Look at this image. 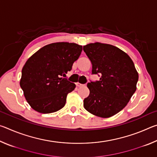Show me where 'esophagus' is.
I'll use <instances>...</instances> for the list:
<instances>
[{"label":"esophagus","instance_id":"obj_1","mask_svg":"<svg viewBox=\"0 0 157 157\" xmlns=\"http://www.w3.org/2000/svg\"><path fill=\"white\" fill-rule=\"evenodd\" d=\"M84 84H80V83H79V82H78V83H76V86H78V87H79V86H83Z\"/></svg>","mask_w":157,"mask_h":157}]
</instances>
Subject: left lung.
<instances>
[{"label":"left lung","mask_w":157,"mask_h":157,"mask_svg":"<svg viewBox=\"0 0 157 157\" xmlns=\"http://www.w3.org/2000/svg\"><path fill=\"white\" fill-rule=\"evenodd\" d=\"M83 50L91 62L92 74L100 77L87 84L90 94L84 107L95 116L109 118L129 102L136 90L139 74L129 55L112 45L96 42Z\"/></svg>","instance_id":"obj_1"}]
</instances>
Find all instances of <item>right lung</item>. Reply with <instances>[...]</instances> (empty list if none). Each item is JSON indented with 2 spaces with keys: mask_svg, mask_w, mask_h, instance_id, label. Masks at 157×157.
Instances as JSON below:
<instances>
[{
  "mask_svg": "<svg viewBox=\"0 0 157 157\" xmlns=\"http://www.w3.org/2000/svg\"><path fill=\"white\" fill-rule=\"evenodd\" d=\"M82 50L78 44L58 42L46 45L29 58L22 69L20 86L34 110L50 113L64 107L68 94L75 88L66 74Z\"/></svg>",
  "mask_w": 157,
  "mask_h": 157,
  "instance_id": "obj_1",
  "label": "right lung"
}]
</instances>
